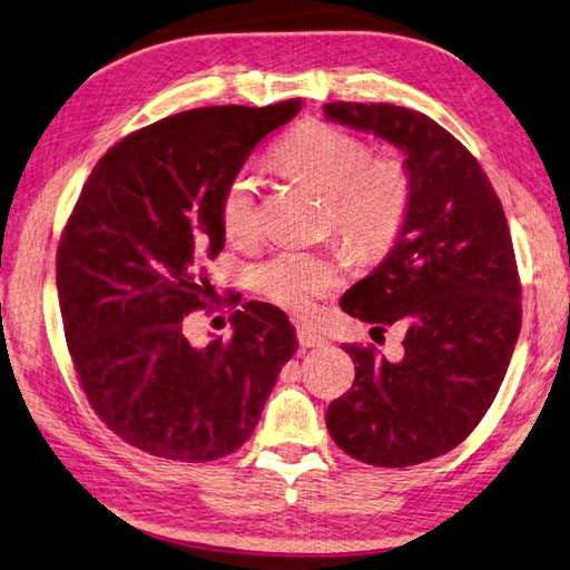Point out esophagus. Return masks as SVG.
<instances>
[{"mask_svg":"<svg viewBox=\"0 0 570 570\" xmlns=\"http://www.w3.org/2000/svg\"><path fill=\"white\" fill-rule=\"evenodd\" d=\"M296 335H298V342L301 347H323L325 345V337L317 333V330H313L311 325H298L296 327Z\"/></svg>","mask_w":570,"mask_h":570,"instance_id":"obj_1","label":"esophagus"}]
</instances>
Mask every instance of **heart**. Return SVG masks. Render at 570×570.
Returning <instances> with one entry per match:
<instances>
[{
    "mask_svg": "<svg viewBox=\"0 0 570 570\" xmlns=\"http://www.w3.org/2000/svg\"><path fill=\"white\" fill-rule=\"evenodd\" d=\"M288 177L306 181L327 198V223L364 259L386 255L399 240L413 204V177L393 157H368L362 138L333 124L311 121L288 134L274 150ZM220 230L230 243L255 233V181L237 171L218 204ZM342 262L330 253L286 249L255 269V286L274 306L308 313L313 303L337 288Z\"/></svg>",
    "mask_w": 570,
    "mask_h": 570,
    "instance_id": "1",
    "label": "heart"
}]
</instances>
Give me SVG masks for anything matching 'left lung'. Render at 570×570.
I'll return each mask as SVG.
<instances>
[{"label":"left lung","mask_w":570,"mask_h":570,"mask_svg":"<svg viewBox=\"0 0 570 570\" xmlns=\"http://www.w3.org/2000/svg\"><path fill=\"white\" fill-rule=\"evenodd\" d=\"M330 121L393 142L413 177V204L389 257L340 308L372 333L403 323V356L342 345L352 389L325 422L342 452L403 469L452 452L479 425L505 379L522 325L510 228L479 160L425 114L395 104L323 106Z\"/></svg>","instance_id":"1"}]
</instances>
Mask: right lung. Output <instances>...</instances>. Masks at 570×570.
<instances>
[{
  "instance_id": "add662e5",
  "label": "right lung",
  "mask_w": 570,
  "mask_h": 570,
  "mask_svg": "<svg viewBox=\"0 0 570 570\" xmlns=\"http://www.w3.org/2000/svg\"><path fill=\"white\" fill-rule=\"evenodd\" d=\"M298 111L301 99L181 111L91 169L60 235L58 298L79 386L130 446L187 464L233 454L294 356V325L272 303H245L233 337L204 347L184 317L216 311L206 259L223 249L225 184Z\"/></svg>"
}]
</instances>
